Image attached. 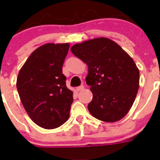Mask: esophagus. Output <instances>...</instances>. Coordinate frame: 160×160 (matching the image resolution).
<instances>
[{"label": "esophagus", "instance_id": "1", "mask_svg": "<svg viewBox=\"0 0 160 160\" xmlns=\"http://www.w3.org/2000/svg\"><path fill=\"white\" fill-rule=\"evenodd\" d=\"M83 89H84V87H83V85H82V86H80V87H78V88H77V92H79V91H81V90H83Z\"/></svg>", "mask_w": 160, "mask_h": 160}]
</instances>
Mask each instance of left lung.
Returning a JSON list of instances; mask_svg holds the SVG:
<instances>
[{"label": "left lung", "instance_id": "8db88e82", "mask_svg": "<svg viewBox=\"0 0 160 160\" xmlns=\"http://www.w3.org/2000/svg\"><path fill=\"white\" fill-rule=\"evenodd\" d=\"M71 52L88 67L86 83L93 93L88 106L90 114L105 122L125 117L139 88V70L132 58L104 37L75 44Z\"/></svg>", "mask_w": 160, "mask_h": 160}]
</instances>
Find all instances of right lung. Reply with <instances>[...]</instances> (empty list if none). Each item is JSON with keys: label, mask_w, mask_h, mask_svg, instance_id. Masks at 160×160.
Masks as SVG:
<instances>
[{"label": "right lung", "mask_w": 160, "mask_h": 160, "mask_svg": "<svg viewBox=\"0 0 160 160\" xmlns=\"http://www.w3.org/2000/svg\"><path fill=\"white\" fill-rule=\"evenodd\" d=\"M70 44L47 43L36 49L21 68L17 78L21 101L38 126L53 129L70 117L73 98L66 86L62 67Z\"/></svg>", "instance_id": "add662e5"}]
</instances>
